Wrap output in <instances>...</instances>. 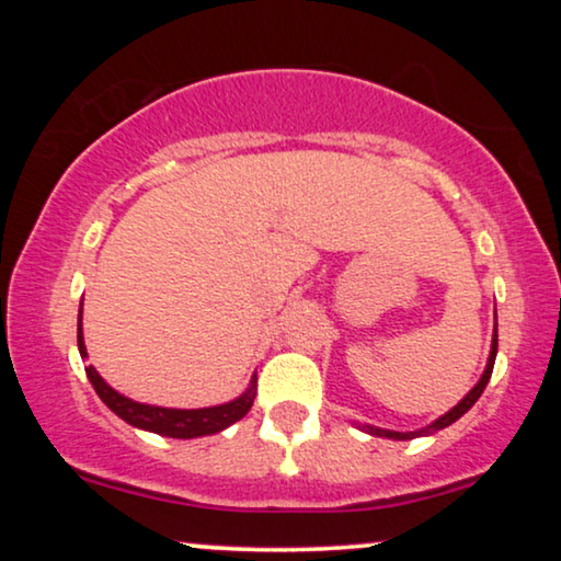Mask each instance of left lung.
<instances>
[{
	"instance_id": "1",
	"label": "left lung",
	"mask_w": 561,
	"mask_h": 561,
	"mask_svg": "<svg viewBox=\"0 0 561 561\" xmlns=\"http://www.w3.org/2000/svg\"><path fill=\"white\" fill-rule=\"evenodd\" d=\"M495 355H497V317H495V329H493V342H490V355H488V365L485 370H482L480 380L474 382V388L467 393L462 401H459L455 409H449L444 416H439L436 421H432V424L424 426V428H416V432H393V428H380V426H370V424H359V428L367 434L373 436H386V439H396V442H405V439H416V436H428V434H436L442 432V428H447L455 424V421L459 416H465L467 411L472 409L474 403H478V398L482 396V390H485L490 375H493V365H495Z\"/></svg>"
}]
</instances>
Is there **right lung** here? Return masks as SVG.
<instances>
[{"mask_svg":"<svg viewBox=\"0 0 561 561\" xmlns=\"http://www.w3.org/2000/svg\"><path fill=\"white\" fill-rule=\"evenodd\" d=\"M81 309H79V352L87 359V344H83L81 332ZM89 382L94 386L96 396L106 403V409L117 413L122 421H127L129 426L142 428V432H152L160 436H171V439H196V436H211L225 432L227 426H232L234 421H240L244 413L252 409L257 393V373L250 378V386L242 396H237L234 401L209 405V409H163V405H150L127 398L119 390H114L102 375L96 373L94 365H87Z\"/></svg>","mask_w":561,"mask_h":561,"instance_id":"add662e5","label":"right lung"}]
</instances>
